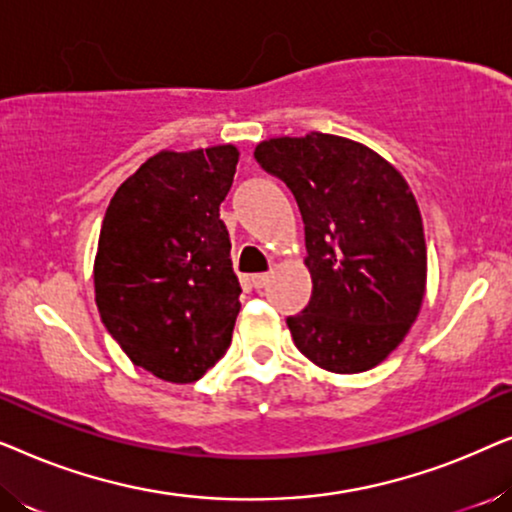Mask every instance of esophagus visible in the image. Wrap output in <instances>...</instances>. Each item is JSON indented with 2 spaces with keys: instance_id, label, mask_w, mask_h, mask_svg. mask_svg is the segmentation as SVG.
I'll return each mask as SVG.
<instances>
[{
  "instance_id": "esophagus-1",
  "label": "esophagus",
  "mask_w": 512,
  "mask_h": 512,
  "mask_svg": "<svg viewBox=\"0 0 512 512\" xmlns=\"http://www.w3.org/2000/svg\"><path fill=\"white\" fill-rule=\"evenodd\" d=\"M268 282H270V272H258V275L249 277V284L254 286V289H263Z\"/></svg>"
}]
</instances>
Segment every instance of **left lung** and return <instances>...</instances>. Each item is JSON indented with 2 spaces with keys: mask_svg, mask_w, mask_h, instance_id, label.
I'll list each match as a JSON object with an SVG mask.
<instances>
[{
  "mask_svg": "<svg viewBox=\"0 0 512 512\" xmlns=\"http://www.w3.org/2000/svg\"><path fill=\"white\" fill-rule=\"evenodd\" d=\"M291 188L305 223L312 298L286 319L293 342L331 373L382 363L415 324L426 291V242L408 181L373 149L310 132L256 146Z\"/></svg>",
  "mask_w": 512,
  "mask_h": 512,
  "instance_id": "left-lung-1",
  "label": "left lung"
}]
</instances>
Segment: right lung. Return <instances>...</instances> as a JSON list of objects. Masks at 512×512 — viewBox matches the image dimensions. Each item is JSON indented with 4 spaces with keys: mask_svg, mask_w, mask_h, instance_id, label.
I'll list each match as a JSON object with an SVG mask.
<instances>
[{
    "mask_svg": "<svg viewBox=\"0 0 512 512\" xmlns=\"http://www.w3.org/2000/svg\"><path fill=\"white\" fill-rule=\"evenodd\" d=\"M233 144L160 151L118 186L95 256V303L135 366L195 382L226 354L240 282L219 207L233 186Z\"/></svg>",
    "mask_w": 512,
    "mask_h": 512,
    "instance_id": "add662e5",
    "label": "right lung"
}]
</instances>
